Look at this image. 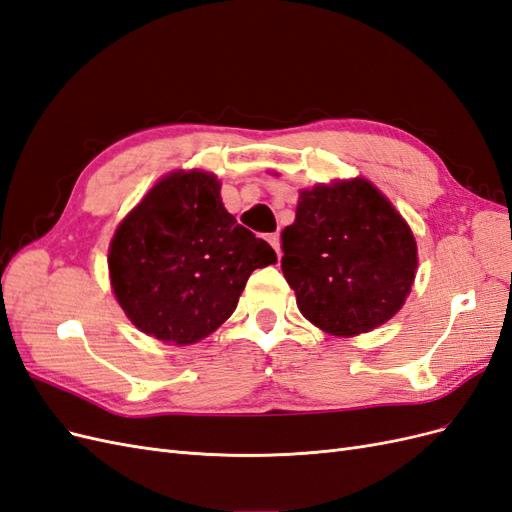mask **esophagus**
Here are the masks:
<instances>
[{"mask_svg": "<svg viewBox=\"0 0 512 512\" xmlns=\"http://www.w3.org/2000/svg\"><path fill=\"white\" fill-rule=\"evenodd\" d=\"M269 243L273 245V250L277 252V258H282V250H280V232H271V235H269Z\"/></svg>", "mask_w": 512, "mask_h": 512, "instance_id": "34e87169", "label": "esophagus"}]
</instances>
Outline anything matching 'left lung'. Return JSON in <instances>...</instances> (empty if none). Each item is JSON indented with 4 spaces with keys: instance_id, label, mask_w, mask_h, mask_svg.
<instances>
[{
    "instance_id": "1",
    "label": "left lung",
    "mask_w": 512,
    "mask_h": 512,
    "mask_svg": "<svg viewBox=\"0 0 512 512\" xmlns=\"http://www.w3.org/2000/svg\"><path fill=\"white\" fill-rule=\"evenodd\" d=\"M282 252L299 312L335 337L389 322L404 307L418 269L410 224L363 177L299 190L297 218L282 230Z\"/></svg>"
}]
</instances>
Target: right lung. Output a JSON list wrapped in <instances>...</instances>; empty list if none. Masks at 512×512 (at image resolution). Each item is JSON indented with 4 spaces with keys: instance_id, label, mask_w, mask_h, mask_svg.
Returning a JSON list of instances; mask_svg holds the SVG:
<instances>
[{
    "instance_id": "1",
    "label": "right lung",
    "mask_w": 512,
    "mask_h": 512,
    "mask_svg": "<svg viewBox=\"0 0 512 512\" xmlns=\"http://www.w3.org/2000/svg\"><path fill=\"white\" fill-rule=\"evenodd\" d=\"M218 175L173 170L153 183L115 228L108 280L123 314L162 344L190 346L235 312L254 269L273 247L237 224Z\"/></svg>"
}]
</instances>
